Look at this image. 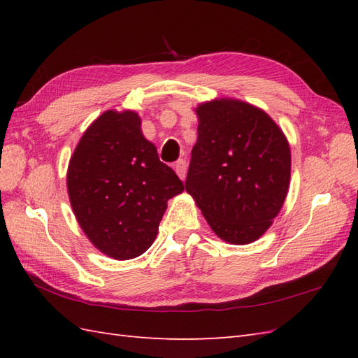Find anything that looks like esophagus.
<instances>
[{
    "instance_id": "obj_1",
    "label": "esophagus",
    "mask_w": 358,
    "mask_h": 358,
    "mask_svg": "<svg viewBox=\"0 0 358 358\" xmlns=\"http://www.w3.org/2000/svg\"><path fill=\"white\" fill-rule=\"evenodd\" d=\"M175 172H177V175L180 177V180H185L186 178V172H187V164L185 159H178L177 163H175L173 166Z\"/></svg>"
}]
</instances>
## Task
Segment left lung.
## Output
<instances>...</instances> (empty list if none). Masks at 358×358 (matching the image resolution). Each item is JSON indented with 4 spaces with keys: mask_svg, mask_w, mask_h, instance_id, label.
<instances>
[{
    "mask_svg": "<svg viewBox=\"0 0 358 358\" xmlns=\"http://www.w3.org/2000/svg\"><path fill=\"white\" fill-rule=\"evenodd\" d=\"M199 138L186 192L210 229L231 245H249L283 208L291 180V149L268 113L237 98L195 108Z\"/></svg>",
    "mask_w": 358,
    "mask_h": 358,
    "instance_id": "obj_1",
    "label": "left lung"
}]
</instances>
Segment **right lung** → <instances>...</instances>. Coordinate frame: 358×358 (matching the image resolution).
Segmentation results:
<instances>
[{"label":"right lung","mask_w":358,"mask_h":358,"mask_svg":"<svg viewBox=\"0 0 358 358\" xmlns=\"http://www.w3.org/2000/svg\"><path fill=\"white\" fill-rule=\"evenodd\" d=\"M73 215L92 245L113 260H131L152 246L167 200L185 191L135 110L103 112L80 138L67 166Z\"/></svg>","instance_id":"right-lung-1"}]
</instances>
